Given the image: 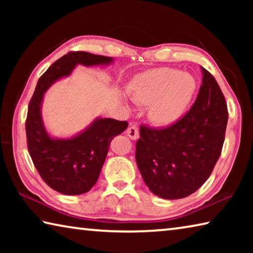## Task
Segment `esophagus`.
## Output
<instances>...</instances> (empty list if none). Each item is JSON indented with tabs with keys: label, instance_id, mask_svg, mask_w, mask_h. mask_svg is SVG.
I'll return each mask as SVG.
<instances>
[{
	"label": "esophagus",
	"instance_id": "1",
	"mask_svg": "<svg viewBox=\"0 0 253 253\" xmlns=\"http://www.w3.org/2000/svg\"><path fill=\"white\" fill-rule=\"evenodd\" d=\"M127 135L128 137H129L130 139L135 140L139 137V130H138V127H137L136 125H131L128 127L127 129Z\"/></svg>",
	"mask_w": 253,
	"mask_h": 253
}]
</instances>
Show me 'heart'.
Returning a JSON list of instances; mask_svg holds the SVG:
<instances>
[{
	"instance_id": "obj_1",
	"label": "heart",
	"mask_w": 253,
	"mask_h": 253,
	"mask_svg": "<svg viewBox=\"0 0 253 253\" xmlns=\"http://www.w3.org/2000/svg\"><path fill=\"white\" fill-rule=\"evenodd\" d=\"M193 77L173 68H157L132 80L128 91L136 104L151 105L149 117L158 125H170L181 118L193 98Z\"/></svg>"
}]
</instances>
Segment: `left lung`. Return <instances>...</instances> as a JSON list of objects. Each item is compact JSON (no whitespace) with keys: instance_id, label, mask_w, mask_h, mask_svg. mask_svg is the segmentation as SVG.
<instances>
[{"instance_id":"1","label":"left lung","mask_w":253,"mask_h":253,"mask_svg":"<svg viewBox=\"0 0 253 253\" xmlns=\"http://www.w3.org/2000/svg\"><path fill=\"white\" fill-rule=\"evenodd\" d=\"M201 70L199 95L183 117L164 128L140 126L137 166L149 190L163 199H183L198 191L221 155L228 107L215 78Z\"/></svg>"}]
</instances>
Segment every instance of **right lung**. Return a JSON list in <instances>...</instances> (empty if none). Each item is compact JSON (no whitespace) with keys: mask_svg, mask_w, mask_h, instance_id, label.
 Wrapping results in <instances>:
<instances>
[{"mask_svg":"<svg viewBox=\"0 0 253 253\" xmlns=\"http://www.w3.org/2000/svg\"><path fill=\"white\" fill-rule=\"evenodd\" d=\"M113 59L84 51H70L51 65L40 77L29 102L25 132L29 154L42 179L54 191L66 195L87 193L95 185L104 165L110 142L126 129L127 122L99 118L84 132L70 139H53L41 119V102L55 80L70 75L80 63L107 65Z\"/></svg>","mask_w":253,"mask_h":253,"instance_id":"right-lung-1","label":"right lung"}]
</instances>
